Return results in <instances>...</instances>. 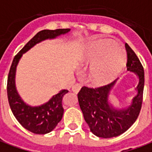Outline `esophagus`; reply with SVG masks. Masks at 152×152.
Listing matches in <instances>:
<instances>
[{
    "mask_svg": "<svg viewBox=\"0 0 152 152\" xmlns=\"http://www.w3.org/2000/svg\"><path fill=\"white\" fill-rule=\"evenodd\" d=\"M80 88H81V85H80V84H78V83L75 84V85L72 86V91L74 92V93L77 94V93L80 91Z\"/></svg>",
    "mask_w": 152,
    "mask_h": 152,
    "instance_id": "esophagus-1",
    "label": "esophagus"
}]
</instances>
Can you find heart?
Instances as JSON below:
<instances>
[{"label": "heart", "mask_w": 152, "mask_h": 152, "mask_svg": "<svg viewBox=\"0 0 152 152\" xmlns=\"http://www.w3.org/2000/svg\"><path fill=\"white\" fill-rule=\"evenodd\" d=\"M85 61L93 64L90 72L91 81L97 85L109 83L123 71L126 54L112 39H104L90 44L85 54Z\"/></svg>", "instance_id": "obj_1"}]
</instances>
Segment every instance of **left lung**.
I'll use <instances>...</instances> for the list:
<instances>
[{
  "mask_svg": "<svg viewBox=\"0 0 152 152\" xmlns=\"http://www.w3.org/2000/svg\"><path fill=\"white\" fill-rule=\"evenodd\" d=\"M127 51V70L135 72L139 78L137 94L132 99L131 105L126 109H114L109 104V95L117 80L97 87L83 86L78 93V101L85 120L93 134L102 138L121 135L135 123L142 104L144 89V69L134 51L125 44Z\"/></svg>",
  "mask_w": 152,
  "mask_h": 152,
  "instance_id": "8db88e82",
  "label": "left lung"
}]
</instances>
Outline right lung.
Masks as SVG:
<instances>
[{
  "mask_svg": "<svg viewBox=\"0 0 152 152\" xmlns=\"http://www.w3.org/2000/svg\"><path fill=\"white\" fill-rule=\"evenodd\" d=\"M70 31V28H58L55 30L44 29L34 36L25 46L15 56L7 78V96L10 107L18 122L28 131L35 134H46L53 131L61 120L64 109L62 99L67 90H62L55 94L48 102L39 107H31L24 103L15 88V77L16 66L22 55L36 43L48 39H54Z\"/></svg>",
  "mask_w": 152,
  "mask_h": 152,
  "instance_id": "add662e5",
  "label": "right lung"
}]
</instances>
